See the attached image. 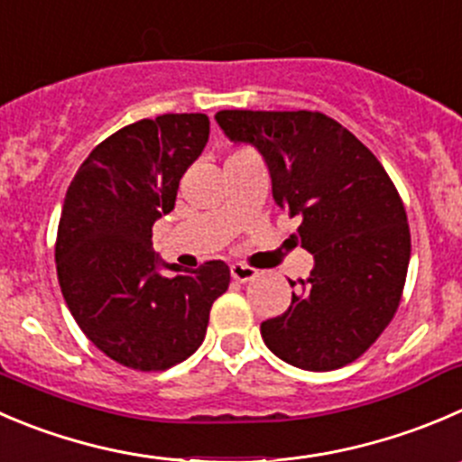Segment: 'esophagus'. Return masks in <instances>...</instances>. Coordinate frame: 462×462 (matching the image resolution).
Segmentation results:
<instances>
[{
    "instance_id": "obj_1",
    "label": "esophagus",
    "mask_w": 462,
    "mask_h": 462,
    "mask_svg": "<svg viewBox=\"0 0 462 462\" xmlns=\"http://www.w3.org/2000/svg\"><path fill=\"white\" fill-rule=\"evenodd\" d=\"M230 275L235 277L236 282H250L257 277V271L250 266H245V263H232L230 266Z\"/></svg>"
}]
</instances>
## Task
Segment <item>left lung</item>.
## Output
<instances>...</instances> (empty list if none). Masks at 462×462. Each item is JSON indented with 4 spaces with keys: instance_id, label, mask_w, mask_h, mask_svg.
Returning a JSON list of instances; mask_svg holds the SVG:
<instances>
[{
    "instance_id": "obj_1",
    "label": "left lung",
    "mask_w": 462,
    "mask_h": 462,
    "mask_svg": "<svg viewBox=\"0 0 462 462\" xmlns=\"http://www.w3.org/2000/svg\"><path fill=\"white\" fill-rule=\"evenodd\" d=\"M214 119L227 140L262 153L273 200L302 217L298 241L313 254L291 307L262 322L263 343L302 370L352 364L393 320L409 271L406 209L386 169L322 112L221 110Z\"/></svg>"
}]
</instances>
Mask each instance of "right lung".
<instances>
[{
    "label": "right lung",
    "instance_id": "1",
    "mask_svg": "<svg viewBox=\"0 0 462 462\" xmlns=\"http://www.w3.org/2000/svg\"><path fill=\"white\" fill-rule=\"evenodd\" d=\"M208 137L200 112L142 119L103 140L67 189L56 239L62 298L83 334L126 368L167 370L194 355L230 284L218 259L182 271L151 241Z\"/></svg>",
    "mask_w": 462,
    "mask_h": 462
}]
</instances>
